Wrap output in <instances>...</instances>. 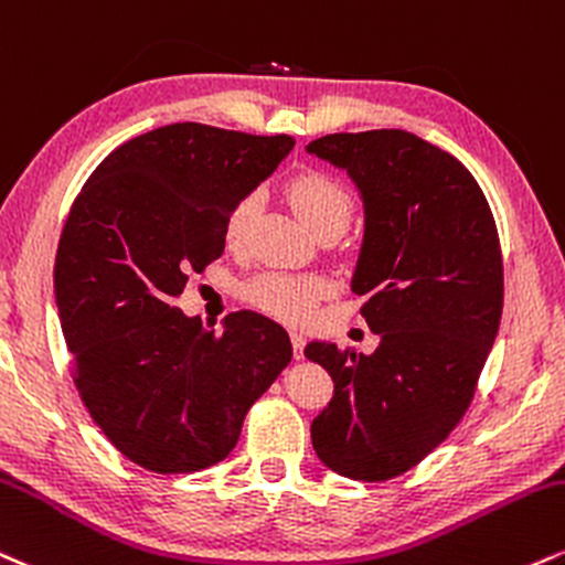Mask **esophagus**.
Instances as JSON below:
<instances>
[{"label":"esophagus","instance_id":"obj_1","mask_svg":"<svg viewBox=\"0 0 565 565\" xmlns=\"http://www.w3.org/2000/svg\"><path fill=\"white\" fill-rule=\"evenodd\" d=\"M291 348H295V358L300 360L302 350H305V337L297 334V331H291Z\"/></svg>","mask_w":565,"mask_h":565}]
</instances>
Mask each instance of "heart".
<instances>
[{
	"instance_id": "obj_1",
	"label": "heart",
	"mask_w": 565,
	"mask_h": 565,
	"mask_svg": "<svg viewBox=\"0 0 565 565\" xmlns=\"http://www.w3.org/2000/svg\"><path fill=\"white\" fill-rule=\"evenodd\" d=\"M289 202L312 231L326 226L348 228L352 217V194L342 181L323 171H302L287 183ZM257 194H242L228 207L223 221V239L228 247H242L249 223L257 213ZM331 291V281L318 274H291V270H265L244 284V300L284 323H305L316 305Z\"/></svg>"
}]
</instances>
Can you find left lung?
<instances>
[{
	"label": "left lung",
	"mask_w": 565,
	"mask_h": 565,
	"mask_svg": "<svg viewBox=\"0 0 565 565\" xmlns=\"http://www.w3.org/2000/svg\"><path fill=\"white\" fill-rule=\"evenodd\" d=\"M308 152L348 171L365 210L352 291L379 348H305L334 379L316 455L358 481L411 471L466 416L500 329L502 253L477 179L399 128L329 134Z\"/></svg>",
	"instance_id": "8db88e82"
}]
</instances>
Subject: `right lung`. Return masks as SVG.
Returning a JSON list of instances; mask_svg holds the SVG:
<instances>
[{"mask_svg": "<svg viewBox=\"0 0 565 565\" xmlns=\"http://www.w3.org/2000/svg\"><path fill=\"white\" fill-rule=\"evenodd\" d=\"M291 147L287 134L154 128L113 149L67 213L54 302L73 382L115 450L147 471L221 463L289 365V334L270 318L231 312L215 334L175 300L221 257L228 207Z\"/></svg>", "mask_w": 565, "mask_h": 565, "instance_id": "add662e5", "label": "right lung"}]
</instances>
